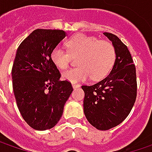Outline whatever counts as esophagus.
Here are the masks:
<instances>
[{"instance_id":"esophagus-1","label":"esophagus","mask_w":152,"mask_h":152,"mask_svg":"<svg viewBox=\"0 0 152 152\" xmlns=\"http://www.w3.org/2000/svg\"><path fill=\"white\" fill-rule=\"evenodd\" d=\"M80 85H77V84H73V89H77V88H79Z\"/></svg>"}]
</instances>
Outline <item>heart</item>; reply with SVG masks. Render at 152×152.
Wrapping results in <instances>:
<instances>
[{"instance_id":"obj_1","label":"heart","mask_w":152,"mask_h":152,"mask_svg":"<svg viewBox=\"0 0 152 152\" xmlns=\"http://www.w3.org/2000/svg\"><path fill=\"white\" fill-rule=\"evenodd\" d=\"M68 50L56 46L50 52V60L56 67L65 69L70 64L72 56H80V67L68 69L62 73L64 80L73 84L88 79L101 80L111 72L116 60V50L108 40H101L93 36L79 34L66 42Z\"/></svg>"}]
</instances>
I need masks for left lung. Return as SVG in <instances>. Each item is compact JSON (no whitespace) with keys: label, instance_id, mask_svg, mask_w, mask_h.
Returning <instances> with one entry per match:
<instances>
[{"label":"left lung","instance_id":"8db88e82","mask_svg":"<svg viewBox=\"0 0 152 152\" xmlns=\"http://www.w3.org/2000/svg\"><path fill=\"white\" fill-rule=\"evenodd\" d=\"M113 44L116 60L105 79L92 85H82L84 113L91 125L107 130L128 117L137 96L136 68L127 45L111 33H103Z\"/></svg>","mask_w":152,"mask_h":152}]
</instances>
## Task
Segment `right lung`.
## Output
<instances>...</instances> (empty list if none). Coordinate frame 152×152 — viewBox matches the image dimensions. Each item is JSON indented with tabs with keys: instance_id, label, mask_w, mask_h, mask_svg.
Returning <instances> with one entry per match:
<instances>
[{
	"instance_id": "right-lung-1",
	"label": "right lung",
	"mask_w": 152,
	"mask_h": 152,
	"mask_svg": "<svg viewBox=\"0 0 152 152\" xmlns=\"http://www.w3.org/2000/svg\"><path fill=\"white\" fill-rule=\"evenodd\" d=\"M66 36L60 29L33 31L19 45L12 68V88L23 118L36 130L53 128L61 118L73 86L61 81L50 52Z\"/></svg>"
}]
</instances>
